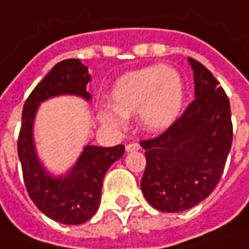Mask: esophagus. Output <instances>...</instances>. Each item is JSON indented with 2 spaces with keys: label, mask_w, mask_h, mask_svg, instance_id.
<instances>
[{
  "label": "esophagus",
  "mask_w": 249,
  "mask_h": 249,
  "mask_svg": "<svg viewBox=\"0 0 249 249\" xmlns=\"http://www.w3.org/2000/svg\"><path fill=\"white\" fill-rule=\"evenodd\" d=\"M141 149V146H139V143H136V142H132V143H129V144H126L125 146V150L128 151V153H132V151H136Z\"/></svg>",
  "instance_id": "1"
}]
</instances>
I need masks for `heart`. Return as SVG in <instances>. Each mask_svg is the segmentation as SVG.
Listing matches in <instances>:
<instances>
[{
  "label": "heart",
  "mask_w": 249,
  "mask_h": 249,
  "mask_svg": "<svg viewBox=\"0 0 249 249\" xmlns=\"http://www.w3.org/2000/svg\"><path fill=\"white\" fill-rule=\"evenodd\" d=\"M111 108L100 113L105 124L120 128L125 117L139 113L142 126L151 132L168 129L179 118L184 102L182 77L175 69L150 66L120 77L108 95Z\"/></svg>",
  "instance_id": "b5f03b06"
}]
</instances>
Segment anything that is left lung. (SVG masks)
<instances>
[{
  "label": "left lung",
  "instance_id": "8db88e82",
  "mask_svg": "<svg viewBox=\"0 0 249 249\" xmlns=\"http://www.w3.org/2000/svg\"><path fill=\"white\" fill-rule=\"evenodd\" d=\"M196 99L157 138L142 141L144 198L161 212L190 210L210 196L223 174L233 142L230 103L210 70L189 57Z\"/></svg>",
  "mask_w": 249,
  "mask_h": 249
}]
</instances>
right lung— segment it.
I'll return each instance as SVG.
<instances>
[{"instance_id":"add662e5","label":"right lung","mask_w":249,"mask_h":249,"mask_svg":"<svg viewBox=\"0 0 249 249\" xmlns=\"http://www.w3.org/2000/svg\"><path fill=\"white\" fill-rule=\"evenodd\" d=\"M88 67L80 59H66L53 66L27 98L22 113L18 154L23 179L33 202L48 218L65 225H81L98 211L102 183L111 164L120 160L125 147L85 146L80 159L65 176H53L41 164L33 138L34 118L44 100L59 95H75L90 100L87 84Z\"/></svg>"}]
</instances>
